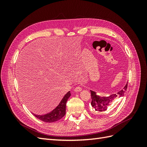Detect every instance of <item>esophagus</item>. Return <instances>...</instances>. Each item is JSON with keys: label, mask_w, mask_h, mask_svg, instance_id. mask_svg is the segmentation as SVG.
<instances>
[{"label": "esophagus", "mask_w": 147, "mask_h": 147, "mask_svg": "<svg viewBox=\"0 0 147 147\" xmlns=\"http://www.w3.org/2000/svg\"><path fill=\"white\" fill-rule=\"evenodd\" d=\"M82 88L80 86H77L76 88H75L74 91L75 92H80V91H82Z\"/></svg>", "instance_id": "34e87169"}]
</instances>
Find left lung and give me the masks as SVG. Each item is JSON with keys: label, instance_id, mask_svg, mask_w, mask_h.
Instances as JSON below:
<instances>
[{"label": "left lung", "instance_id": "8db88e82", "mask_svg": "<svg viewBox=\"0 0 147 147\" xmlns=\"http://www.w3.org/2000/svg\"><path fill=\"white\" fill-rule=\"evenodd\" d=\"M127 88V83L123 90L118 91L116 94H113L109 96H100L96 94V92L92 91H91V96L92 101L91 104L93 110L95 113H102L107 110L109 107L112 105L113 102L118 97L124 96V92L126 91Z\"/></svg>", "mask_w": 147, "mask_h": 147}]
</instances>
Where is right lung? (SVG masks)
<instances>
[{"mask_svg":"<svg viewBox=\"0 0 147 147\" xmlns=\"http://www.w3.org/2000/svg\"><path fill=\"white\" fill-rule=\"evenodd\" d=\"M70 96V92L69 91L64 96L63 99L61 100L59 104L57 106L54 110H52L51 112L43 115H37L33 114L35 117L42 121L47 123H53L56 121H58L63 118L65 114V106L66 102L69 97Z\"/></svg>","mask_w":147,"mask_h":147,"instance_id":"add662e5","label":"right lung"}]
</instances>
